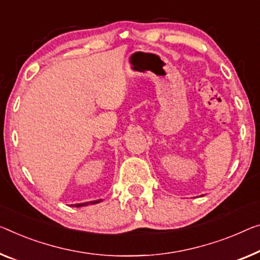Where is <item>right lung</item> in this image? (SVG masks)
<instances>
[{
  "instance_id": "obj_1",
  "label": "right lung",
  "mask_w": 260,
  "mask_h": 260,
  "mask_svg": "<svg viewBox=\"0 0 260 260\" xmlns=\"http://www.w3.org/2000/svg\"><path fill=\"white\" fill-rule=\"evenodd\" d=\"M102 202V200H96V201H91V202H85V203H78V204H73L72 207H77V208H80V207H86V205H90V204H96Z\"/></svg>"
}]
</instances>
